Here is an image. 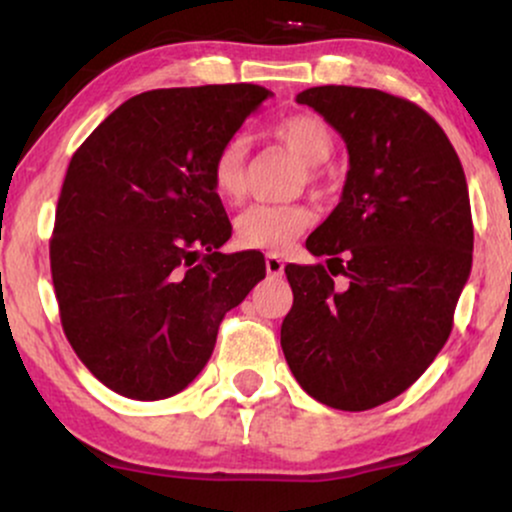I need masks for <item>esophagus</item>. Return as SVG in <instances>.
<instances>
[{
    "mask_svg": "<svg viewBox=\"0 0 512 512\" xmlns=\"http://www.w3.org/2000/svg\"><path fill=\"white\" fill-rule=\"evenodd\" d=\"M267 274L272 276V279H279V276H284V260H281L279 255H267Z\"/></svg>",
    "mask_w": 512,
    "mask_h": 512,
    "instance_id": "obj_1",
    "label": "esophagus"
}]
</instances>
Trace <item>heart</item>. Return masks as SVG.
<instances>
[{
    "mask_svg": "<svg viewBox=\"0 0 512 512\" xmlns=\"http://www.w3.org/2000/svg\"><path fill=\"white\" fill-rule=\"evenodd\" d=\"M272 134L308 166H322L334 151L330 127L310 113L284 117L272 127ZM245 158H248V139L243 134L228 137L216 151L211 163V187L223 202H238L245 195ZM310 223H313V211L303 204H252L243 214H238L236 243L248 250L281 252Z\"/></svg>",
    "mask_w": 512,
    "mask_h": 512,
    "instance_id": "b5f03b06",
    "label": "heart"
}]
</instances>
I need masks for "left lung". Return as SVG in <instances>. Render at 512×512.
<instances>
[{
	"label": "left lung",
	"instance_id": "1",
	"mask_svg": "<svg viewBox=\"0 0 512 512\" xmlns=\"http://www.w3.org/2000/svg\"><path fill=\"white\" fill-rule=\"evenodd\" d=\"M296 101L342 134L349 170L305 240L327 267H286L281 349L310 397L366 411L402 395L448 342L472 272L467 180L443 129L411 101L358 86H315Z\"/></svg>",
	"mask_w": 512,
	"mask_h": 512
}]
</instances>
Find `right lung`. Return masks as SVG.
I'll return each mask as SVG.
<instances>
[{
  "instance_id": "1",
  "label": "right lung",
  "mask_w": 512,
  "mask_h": 512,
  "mask_svg": "<svg viewBox=\"0 0 512 512\" xmlns=\"http://www.w3.org/2000/svg\"><path fill=\"white\" fill-rule=\"evenodd\" d=\"M272 93L156 88L113 110L69 161L50 240L64 334L105 387L166 399L207 366L223 315L264 279L223 255L231 221L211 163Z\"/></svg>"
}]
</instances>
